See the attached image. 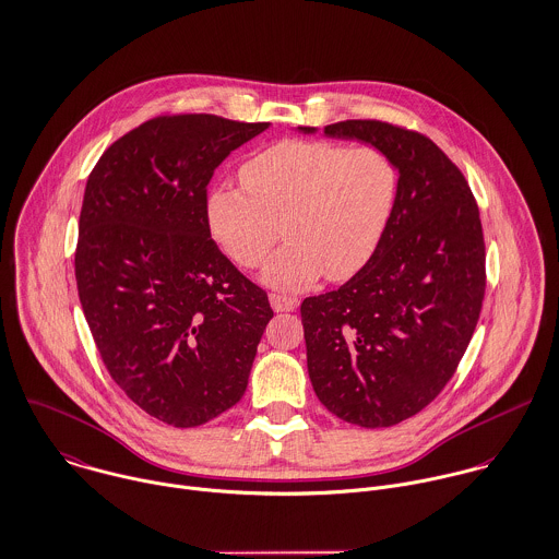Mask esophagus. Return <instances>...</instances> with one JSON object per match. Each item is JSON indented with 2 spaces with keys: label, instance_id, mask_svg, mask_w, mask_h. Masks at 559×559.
Listing matches in <instances>:
<instances>
[{
  "label": "esophagus",
  "instance_id": "obj_1",
  "mask_svg": "<svg viewBox=\"0 0 559 559\" xmlns=\"http://www.w3.org/2000/svg\"><path fill=\"white\" fill-rule=\"evenodd\" d=\"M269 299H271V306H273L275 312H290L299 306L297 297H288V295H282V293H271Z\"/></svg>",
  "mask_w": 559,
  "mask_h": 559
}]
</instances>
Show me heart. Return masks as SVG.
<instances>
[{
  "instance_id": "obj_1",
  "label": "heart",
  "mask_w": 559,
  "mask_h": 559,
  "mask_svg": "<svg viewBox=\"0 0 559 559\" xmlns=\"http://www.w3.org/2000/svg\"><path fill=\"white\" fill-rule=\"evenodd\" d=\"M238 178L242 190H210V231L231 262L255 269L280 224L288 242L266 264L264 280L288 290L321 273L343 282L362 271L399 197V167L388 152L336 141H280L251 156Z\"/></svg>"
}]
</instances>
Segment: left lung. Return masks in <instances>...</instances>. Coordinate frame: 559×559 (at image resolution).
Listing matches in <instances>:
<instances>
[{
    "label": "left lung",
    "mask_w": 559,
    "mask_h": 559,
    "mask_svg": "<svg viewBox=\"0 0 559 559\" xmlns=\"http://www.w3.org/2000/svg\"><path fill=\"white\" fill-rule=\"evenodd\" d=\"M325 134L388 152L399 197L369 264L338 290L304 299L308 372L338 418L392 427L442 392L477 328L486 293L479 207L462 171L416 130L352 119Z\"/></svg>",
    "instance_id": "left-lung-1"
}]
</instances>
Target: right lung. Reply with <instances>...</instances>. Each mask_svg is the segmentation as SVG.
I'll list each match as a JSON object with an SVG mask.
<instances>
[{"mask_svg": "<svg viewBox=\"0 0 559 559\" xmlns=\"http://www.w3.org/2000/svg\"><path fill=\"white\" fill-rule=\"evenodd\" d=\"M266 128L158 115L117 139L86 182L75 247L86 323L115 383L174 427L240 401L273 317L205 216L214 169Z\"/></svg>", "mask_w": 559, "mask_h": 559, "instance_id": "1", "label": "right lung"}]
</instances>
